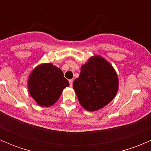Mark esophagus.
Masks as SVG:
<instances>
[{"label":"esophagus","mask_w":151,"mask_h":151,"mask_svg":"<svg viewBox=\"0 0 151 151\" xmlns=\"http://www.w3.org/2000/svg\"><path fill=\"white\" fill-rule=\"evenodd\" d=\"M68 82H69V84H70V86H72V84H73V80H68Z\"/></svg>","instance_id":"esophagus-1"}]
</instances>
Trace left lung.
<instances>
[{"instance_id": "obj_1", "label": "left lung", "mask_w": 151, "mask_h": 151, "mask_svg": "<svg viewBox=\"0 0 151 151\" xmlns=\"http://www.w3.org/2000/svg\"><path fill=\"white\" fill-rule=\"evenodd\" d=\"M118 78L115 69L104 58L91 57L81 66L73 88L79 102L88 111H96L109 104L118 90Z\"/></svg>"}]
</instances>
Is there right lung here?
<instances>
[{
  "mask_svg": "<svg viewBox=\"0 0 151 151\" xmlns=\"http://www.w3.org/2000/svg\"><path fill=\"white\" fill-rule=\"evenodd\" d=\"M28 91L32 98L42 106L54 104L62 91L69 85L59 68L52 63H44L34 68L28 78Z\"/></svg>",
  "mask_w": 151,
  "mask_h": 151,
  "instance_id": "right-lung-1",
  "label": "right lung"
}]
</instances>
